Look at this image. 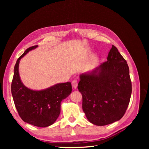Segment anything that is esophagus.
I'll return each mask as SVG.
<instances>
[{
  "mask_svg": "<svg viewBox=\"0 0 149 149\" xmlns=\"http://www.w3.org/2000/svg\"><path fill=\"white\" fill-rule=\"evenodd\" d=\"M72 84V86H73L74 88H77V86H78V81L77 80H73V81L71 83Z\"/></svg>",
  "mask_w": 149,
  "mask_h": 149,
  "instance_id": "esophagus-1",
  "label": "esophagus"
}]
</instances>
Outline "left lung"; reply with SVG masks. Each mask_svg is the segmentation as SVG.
<instances>
[{"mask_svg":"<svg viewBox=\"0 0 149 149\" xmlns=\"http://www.w3.org/2000/svg\"><path fill=\"white\" fill-rule=\"evenodd\" d=\"M107 60L92 71L80 74L78 86L88 120L100 126L123 118L132 93L129 66L114 45Z\"/></svg>","mask_w":149,"mask_h":149,"instance_id":"left-lung-1","label":"left lung"}]
</instances>
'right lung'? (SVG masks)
I'll return each instance as SVG.
<instances>
[{
	"label": "right lung",
	"instance_id": "add662e5",
	"mask_svg": "<svg viewBox=\"0 0 149 149\" xmlns=\"http://www.w3.org/2000/svg\"><path fill=\"white\" fill-rule=\"evenodd\" d=\"M38 47H31L18 58L13 70L11 91L16 109L21 119L37 127L52 125L60 114L61 102L71 93L70 82L58 83L42 90H33L22 82L19 72L20 60L30 51Z\"/></svg>",
	"mask_w": 149,
	"mask_h": 149
}]
</instances>
